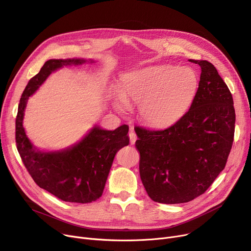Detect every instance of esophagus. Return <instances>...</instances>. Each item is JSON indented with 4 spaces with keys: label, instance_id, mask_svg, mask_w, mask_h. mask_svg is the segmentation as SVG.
<instances>
[{
    "label": "esophagus",
    "instance_id": "obj_1",
    "mask_svg": "<svg viewBox=\"0 0 251 251\" xmlns=\"http://www.w3.org/2000/svg\"><path fill=\"white\" fill-rule=\"evenodd\" d=\"M129 139H130V143L131 144H134L136 139H137V136L134 132H133V130L131 129V131L129 132Z\"/></svg>",
    "mask_w": 251,
    "mask_h": 251
}]
</instances>
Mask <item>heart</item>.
<instances>
[{"label":"heart","instance_id":"heart-1","mask_svg":"<svg viewBox=\"0 0 251 251\" xmlns=\"http://www.w3.org/2000/svg\"><path fill=\"white\" fill-rule=\"evenodd\" d=\"M199 87L194 71L156 66L130 74L121 87L115 107L125 112L139 105L141 120L150 127L176 123L191 107Z\"/></svg>","mask_w":251,"mask_h":251}]
</instances>
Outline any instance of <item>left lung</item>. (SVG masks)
Masks as SVG:
<instances>
[{
	"instance_id": "1",
	"label": "left lung",
	"mask_w": 251,
	"mask_h": 251,
	"mask_svg": "<svg viewBox=\"0 0 251 251\" xmlns=\"http://www.w3.org/2000/svg\"><path fill=\"white\" fill-rule=\"evenodd\" d=\"M201 68L199 88L189 111L169 128L135 127L139 173L154 202L180 204L204 194L224 170L234 139L233 98L215 66Z\"/></svg>"
}]
</instances>
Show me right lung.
Returning <instances> with one entry per match:
<instances>
[{"label": "right lung", "mask_w": 251, "mask_h": 251, "mask_svg": "<svg viewBox=\"0 0 251 251\" xmlns=\"http://www.w3.org/2000/svg\"><path fill=\"white\" fill-rule=\"evenodd\" d=\"M85 59H49L26 86L16 117V144L29 175L41 189L64 202L87 204L102 196L114 157L129 144L128 126L113 131L95 126L74 146L54 152L37 150L28 139L24 127V111L28 98L48 75L64 65H78Z\"/></svg>", "instance_id": "obj_1"}]
</instances>
